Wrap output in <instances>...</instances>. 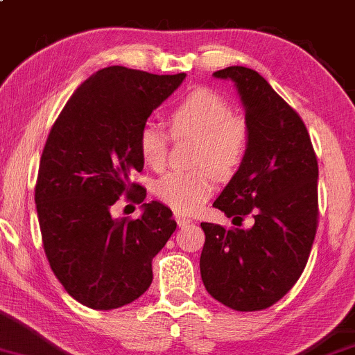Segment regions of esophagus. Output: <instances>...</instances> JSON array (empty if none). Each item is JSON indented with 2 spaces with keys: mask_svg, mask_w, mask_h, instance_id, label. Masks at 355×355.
Wrapping results in <instances>:
<instances>
[{
  "mask_svg": "<svg viewBox=\"0 0 355 355\" xmlns=\"http://www.w3.org/2000/svg\"><path fill=\"white\" fill-rule=\"evenodd\" d=\"M176 222H178L179 227H186V225L191 223L193 220L188 218V216H184V215H179V213H178V215H176Z\"/></svg>",
  "mask_w": 355,
  "mask_h": 355,
  "instance_id": "esophagus-1",
  "label": "esophagus"
}]
</instances>
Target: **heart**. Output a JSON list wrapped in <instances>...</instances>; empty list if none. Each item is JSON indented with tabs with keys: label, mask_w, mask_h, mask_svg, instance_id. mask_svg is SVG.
<instances>
[{
	"label": "heart",
	"mask_w": 355,
	"mask_h": 355,
	"mask_svg": "<svg viewBox=\"0 0 355 355\" xmlns=\"http://www.w3.org/2000/svg\"><path fill=\"white\" fill-rule=\"evenodd\" d=\"M174 135L196 137L191 171H171L155 181L154 193L178 213H194L213 193V173L228 178L242 166L249 150V128L232 115V106L211 89L189 93L169 115ZM139 152L147 166L166 162L167 135L157 125L146 123L139 132Z\"/></svg>",
	"instance_id": "b5f03b06"
}]
</instances>
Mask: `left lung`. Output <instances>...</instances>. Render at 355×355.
I'll return each mask as SVG.
<instances>
[{
  "label": "left lung",
  "mask_w": 355,
  "mask_h": 355,
  "mask_svg": "<svg viewBox=\"0 0 355 355\" xmlns=\"http://www.w3.org/2000/svg\"><path fill=\"white\" fill-rule=\"evenodd\" d=\"M235 83L245 110L249 150L213 207L249 228L201 223V279L216 301L237 311L272 306L300 279L318 225V162L298 113L259 72H213Z\"/></svg>",
  "instance_id": "8db88e82"
}]
</instances>
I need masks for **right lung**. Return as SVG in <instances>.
I'll use <instances>...</instances> for the list:
<instances>
[{"label":"right lung","mask_w":355,"mask_h":355,"mask_svg":"<svg viewBox=\"0 0 355 355\" xmlns=\"http://www.w3.org/2000/svg\"><path fill=\"white\" fill-rule=\"evenodd\" d=\"M112 66L76 89L45 142L35 186L42 242L55 277L93 310L132 303L152 283V259L176 230L173 211L130 181L144 169L139 132L184 81ZM134 194L132 195L131 193ZM121 193L140 219H113Z\"/></svg>","instance_id":"right-lung-1"}]
</instances>
